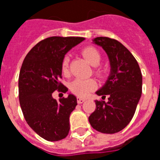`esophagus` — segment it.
Segmentation results:
<instances>
[{"mask_svg":"<svg viewBox=\"0 0 160 160\" xmlns=\"http://www.w3.org/2000/svg\"><path fill=\"white\" fill-rule=\"evenodd\" d=\"M85 100H86V99H84V98H80V97H79V98H78V100H77V101H78V103H79V104H82V103H83V102H85Z\"/></svg>","mask_w":160,"mask_h":160,"instance_id":"34e87169","label":"esophagus"}]
</instances>
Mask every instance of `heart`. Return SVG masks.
Returning a JSON list of instances; mask_svg holds the SVG:
<instances>
[{
    "label": "heart",
    "instance_id": "1",
    "mask_svg": "<svg viewBox=\"0 0 160 160\" xmlns=\"http://www.w3.org/2000/svg\"><path fill=\"white\" fill-rule=\"evenodd\" d=\"M81 54L87 61L92 66H95L93 68V74L99 79H104L107 76V69L105 67L100 66L99 63L101 61V54L99 51L93 47H86L81 50ZM69 58L68 56L64 57L62 63H61V71L64 74L68 72ZM97 87L95 80L93 79H75L72 80L69 85V89L72 93L80 96V97H86L88 96L92 91H93Z\"/></svg>",
    "mask_w": 160,
    "mask_h": 160
}]
</instances>
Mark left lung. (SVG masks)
Instances as JSON below:
<instances>
[{
    "label": "left lung",
    "mask_w": 160,
    "mask_h": 160,
    "mask_svg": "<svg viewBox=\"0 0 160 160\" xmlns=\"http://www.w3.org/2000/svg\"><path fill=\"white\" fill-rule=\"evenodd\" d=\"M102 47L110 60L111 73L96 93L108 101L95 100L96 108L89 116L92 127L102 133H116L130 123L142 92V73L138 62L119 41L108 37L93 40Z\"/></svg>",
    "instance_id": "left-lung-1"
}]
</instances>
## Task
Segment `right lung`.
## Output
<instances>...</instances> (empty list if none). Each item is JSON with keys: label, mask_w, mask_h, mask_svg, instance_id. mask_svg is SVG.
Returning a JSON list of instances; mask_svg holds the SVG:
<instances>
[{"label": "right lung", "mask_w": 160, "mask_h": 160, "mask_svg": "<svg viewBox=\"0 0 160 160\" xmlns=\"http://www.w3.org/2000/svg\"><path fill=\"white\" fill-rule=\"evenodd\" d=\"M82 37L52 36L38 42L25 57L19 75V100L26 121L39 136L48 141L65 138L70 130L69 117L77 106L69 94L59 101L53 92H66L61 83V63ZM62 94V93H61Z\"/></svg>", "instance_id": "add662e5"}]
</instances>
